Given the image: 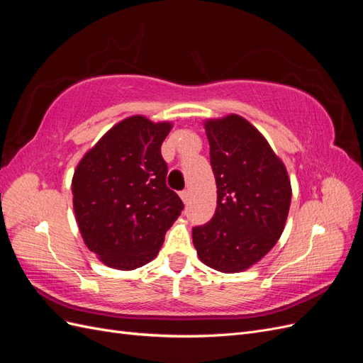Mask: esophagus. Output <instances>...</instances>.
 <instances>
[{
  "label": "esophagus",
  "mask_w": 363,
  "mask_h": 363,
  "mask_svg": "<svg viewBox=\"0 0 363 363\" xmlns=\"http://www.w3.org/2000/svg\"><path fill=\"white\" fill-rule=\"evenodd\" d=\"M180 199L183 200V203H184V204L188 203V200H189V191H186V189H184V191H182V192H180Z\"/></svg>",
  "instance_id": "34e87169"
}]
</instances>
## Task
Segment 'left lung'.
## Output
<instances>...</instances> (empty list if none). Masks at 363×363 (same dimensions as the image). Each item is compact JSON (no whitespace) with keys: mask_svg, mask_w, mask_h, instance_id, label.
<instances>
[{"mask_svg":"<svg viewBox=\"0 0 363 363\" xmlns=\"http://www.w3.org/2000/svg\"><path fill=\"white\" fill-rule=\"evenodd\" d=\"M216 182V211L192 228L200 260L233 274L251 268L280 239L292 199L280 157L260 131L239 115L204 123Z\"/></svg>","mask_w":363,"mask_h":363,"instance_id":"1","label":"left lung"}]
</instances>
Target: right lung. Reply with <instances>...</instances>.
<instances>
[{
    "instance_id": "1",
    "label": "right lung",
    "mask_w": 363,
    "mask_h": 363,
    "mask_svg": "<svg viewBox=\"0 0 363 363\" xmlns=\"http://www.w3.org/2000/svg\"><path fill=\"white\" fill-rule=\"evenodd\" d=\"M172 128L135 115L113 125L77 164L72 204L86 247L104 265L130 271L157 256L183 211L167 186L160 147Z\"/></svg>"
}]
</instances>
